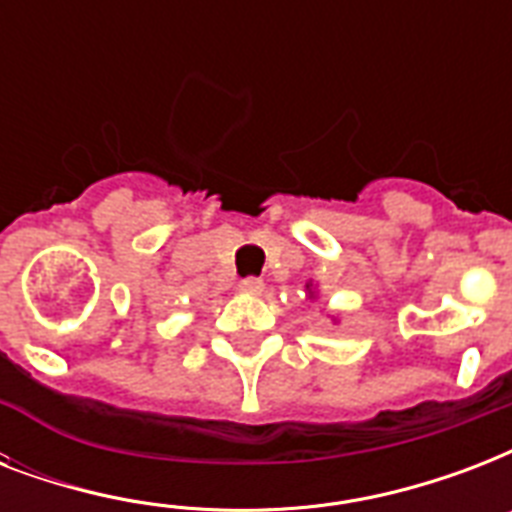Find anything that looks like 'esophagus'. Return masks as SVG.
<instances>
[{
    "mask_svg": "<svg viewBox=\"0 0 512 512\" xmlns=\"http://www.w3.org/2000/svg\"><path fill=\"white\" fill-rule=\"evenodd\" d=\"M239 289L244 292V295H260L265 289L263 279H255V276H249V279H241L239 281Z\"/></svg>",
    "mask_w": 512,
    "mask_h": 512,
    "instance_id": "obj_1",
    "label": "esophagus"
}]
</instances>
